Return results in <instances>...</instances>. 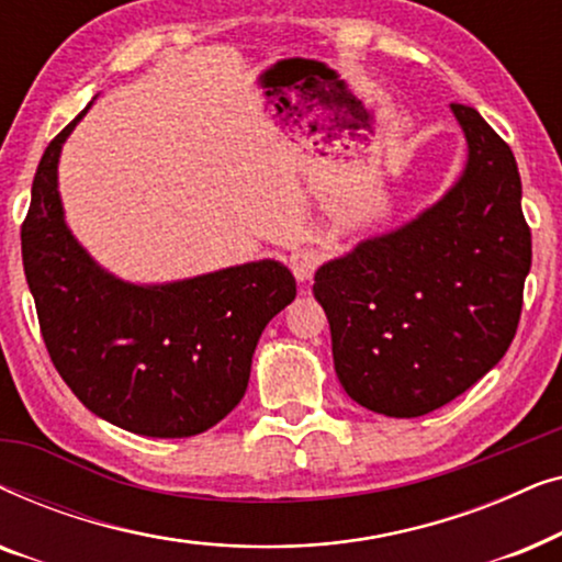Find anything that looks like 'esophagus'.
Wrapping results in <instances>:
<instances>
[{"label": "esophagus", "mask_w": 562, "mask_h": 562, "mask_svg": "<svg viewBox=\"0 0 562 562\" xmlns=\"http://www.w3.org/2000/svg\"><path fill=\"white\" fill-rule=\"evenodd\" d=\"M289 266H291V271H294L296 281L306 283V281L312 279L314 271H317V266H319L317 250H312V248H294V250H291V256H289Z\"/></svg>", "instance_id": "1"}]
</instances>
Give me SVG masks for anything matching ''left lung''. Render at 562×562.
<instances>
[{"label": "left lung", "mask_w": 562, "mask_h": 562, "mask_svg": "<svg viewBox=\"0 0 562 562\" xmlns=\"http://www.w3.org/2000/svg\"><path fill=\"white\" fill-rule=\"evenodd\" d=\"M450 110L468 143L458 181L314 273L337 379L352 402L386 417L440 409L504 358L532 266L512 148L473 106Z\"/></svg>", "instance_id": "obj_1"}]
</instances>
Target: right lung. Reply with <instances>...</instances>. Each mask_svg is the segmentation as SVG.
<instances>
[{
	"label": "right lung",
	"mask_w": 562,
	"mask_h": 562,
	"mask_svg": "<svg viewBox=\"0 0 562 562\" xmlns=\"http://www.w3.org/2000/svg\"><path fill=\"white\" fill-rule=\"evenodd\" d=\"M45 148L22 225V266L53 366L97 417L145 437H191L240 404L268 322L294 302L279 260L171 283L122 281L66 225L60 150L89 112Z\"/></svg>",
	"instance_id": "add662e5"
}]
</instances>
